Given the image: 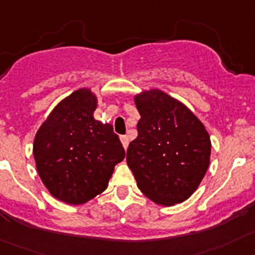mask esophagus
<instances>
[{"instance_id": "1", "label": "esophagus", "mask_w": 255, "mask_h": 255, "mask_svg": "<svg viewBox=\"0 0 255 255\" xmlns=\"http://www.w3.org/2000/svg\"><path fill=\"white\" fill-rule=\"evenodd\" d=\"M120 140H121V143H123L124 149L126 150V149H128V146H129V137L126 136V135H121Z\"/></svg>"}]
</instances>
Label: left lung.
Masks as SVG:
<instances>
[{"mask_svg": "<svg viewBox=\"0 0 255 255\" xmlns=\"http://www.w3.org/2000/svg\"><path fill=\"white\" fill-rule=\"evenodd\" d=\"M134 102L140 120L126 162L137 188L162 206L181 204L197 190L207 172L209 132L186 105L158 88L137 93Z\"/></svg>", "mask_w": 255, "mask_h": 255, "instance_id": "8db88e82", "label": "left lung"}]
</instances>
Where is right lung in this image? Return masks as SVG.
Wrapping results in <instances>:
<instances>
[{
  "label": "right lung",
  "mask_w": 255,
  "mask_h": 255,
  "mask_svg": "<svg viewBox=\"0 0 255 255\" xmlns=\"http://www.w3.org/2000/svg\"><path fill=\"white\" fill-rule=\"evenodd\" d=\"M97 96L79 88L63 99L36 131L32 145L41 182L53 197L83 205L104 192L125 150L111 124L93 118Z\"/></svg>",
  "instance_id": "right-lung-1"
}]
</instances>
